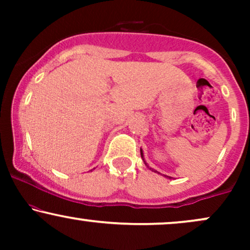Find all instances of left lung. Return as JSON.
<instances>
[{
  "instance_id": "8db88e82",
  "label": "left lung",
  "mask_w": 250,
  "mask_h": 250,
  "mask_svg": "<svg viewBox=\"0 0 250 250\" xmlns=\"http://www.w3.org/2000/svg\"><path fill=\"white\" fill-rule=\"evenodd\" d=\"M141 156H142V159H143V154H142V150H141ZM167 177H169V176H167ZM169 179H170V177H169Z\"/></svg>"
}]
</instances>
